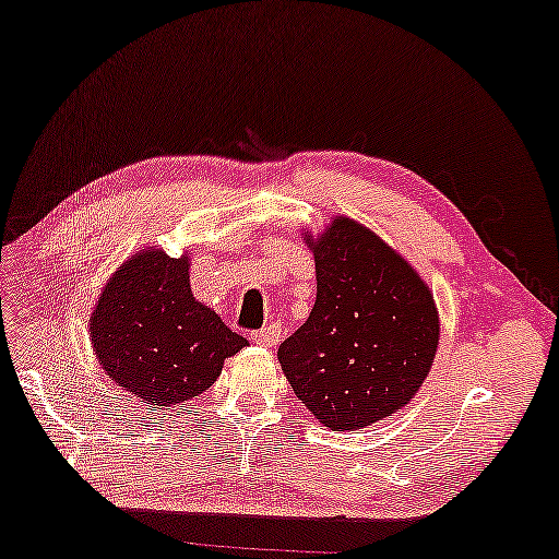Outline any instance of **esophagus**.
I'll list each match as a JSON object with an SVG mask.
<instances>
[{"instance_id":"34e87169","label":"esophagus","mask_w":559,"mask_h":559,"mask_svg":"<svg viewBox=\"0 0 559 559\" xmlns=\"http://www.w3.org/2000/svg\"><path fill=\"white\" fill-rule=\"evenodd\" d=\"M252 342L254 345H262V347H274L280 342V337H282V330H280V324H267V328H262V330H254L252 334Z\"/></svg>"}]
</instances>
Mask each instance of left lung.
Here are the masks:
<instances>
[{
  "mask_svg": "<svg viewBox=\"0 0 559 559\" xmlns=\"http://www.w3.org/2000/svg\"><path fill=\"white\" fill-rule=\"evenodd\" d=\"M317 299L280 345V365L330 429H362L405 407L432 367L440 324L417 272L380 237L337 217L317 239Z\"/></svg>",
  "mask_w": 559,
  "mask_h": 559,
  "instance_id": "8db88e82",
  "label": "left lung"
}]
</instances>
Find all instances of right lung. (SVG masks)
<instances>
[{"label": "right lung", "mask_w": 559, "mask_h": 559, "mask_svg": "<svg viewBox=\"0 0 559 559\" xmlns=\"http://www.w3.org/2000/svg\"><path fill=\"white\" fill-rule=\"evenodd\" d=\"M190 262L162 250L132 257L102 292L90 332L105 372L147 405L210 390L222 362L247 347L190 289Z\"/></svg>", "instance_id": "add662e5"}]
</instances>
